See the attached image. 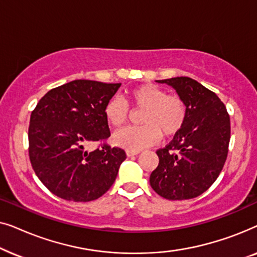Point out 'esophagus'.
I'll return each mask as SVG.
<instances>
[{
    "mask_svg": "<svg viewBox=\"0 0 257 257\" xmlns=\"http://www.w3.org/2000/svg\"><path fill=\"white\" fill-rule=\"evenodd\" d=\"M137 154H139V151H126V156L127 157H133L137 156Z\"/></svg>",
    "mask_w": 257,
    "mask_h": 257,
    "instance_id": "34e87169",
    "label": "esophagus"
}]
</instances>
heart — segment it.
I'll return each instance as SVG.
<instances>
[{
	"instance_id": "1",
	"label": "heart",
	"mask_w": 257,
	"mask_h": 257,
	"mask_svg": "<svg viewBox=\"0 0 257 257\" xmlns=\"http://www.w3.org/2000/svg\"><path fill=\"white\" fill-rule=\"evenodd\" d=\"M128 103L144 110L140 115V127H127L115 132L113 143L128 151H140L152 145L165 136L175 135L186 120V105L179 97L154 84H144L127 92ZM104 115L111 126L120 128L126 124L128 107L120 98L114 97L104 107Z\"/></svg>"
}]
</instances>
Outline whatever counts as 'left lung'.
I'll list each match as a JSON object with an SVG mask.
<instances>
[{"mask_svg":"<svg viewBox=\"0 0 257 257\" xmlns=\"http://www.w3.org/2000/svg\"><path fill=\"white\" fill-rule=\"evenodd\" d=\"M177 91L186 120L151 173L153 191L167 200L193 199L206 192L222 171L230 139V119L215 93L189 77L156 80Z\"/></svg>","mask_w":257,"mask_h":257,"instance_id":"8db88e82","label":"left lung"}]
</instances>
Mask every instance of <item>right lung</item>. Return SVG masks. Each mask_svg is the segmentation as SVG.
<instances>
[{
	"instance_id": "add662e5",
	"label": "right lung",
	"mask_w": 257,
	"mask_h": 257,
	"mask_svg": "<svg viewBox=\"0 0 257 257\" xmlns=\"http://www.w3.org/2000/svg\"><path fill=\"white\" fill-rule=\"evenodd\" d=\"M121 84L76 79L44 94L31 112L29 157L38 179L51 193L75 202L105 194L126 159L125 151L90 144L110 137L104 107Z\"/></svg>"
}]
</instances>
